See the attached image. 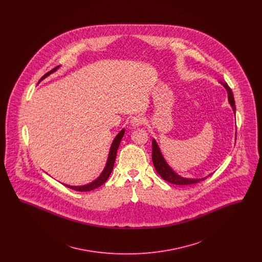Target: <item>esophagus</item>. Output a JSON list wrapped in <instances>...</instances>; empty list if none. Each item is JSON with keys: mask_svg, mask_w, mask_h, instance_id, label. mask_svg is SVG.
<instances>
[{"mask_svg": "<svg viewBox=\"0 0 262 262\" xmlns=\"http://www.w3.org/2000/svg\"><path fill=\"white\" fill-rule=\"evenodd\" d=\"M143 124V118L141 116H135L130 119V125L133 127H137Z\"/></svg>", "mask_w": 262, "mask_h": 262, "instance_id": "34e87169", "label": "esophagus"}]
</instances>
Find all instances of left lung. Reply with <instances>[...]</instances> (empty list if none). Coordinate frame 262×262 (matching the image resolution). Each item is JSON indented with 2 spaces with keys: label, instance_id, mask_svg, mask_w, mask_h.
<instances>
[{
  "label": "left lung",
  "instance_id": "left-lung-1",
  "mask_svg": "<svg viewBox=\"0 0 262 262\" xmlns=\"http://www.w3.org/2000/svg\"><path fill=\"white\" fill-rule=\"evenodd\" d=\"M220 83L224 86L225 89L227 90L228 93V101L233 109V112L236 116V105H235V99H234V95L233 92L231 90V88L228 86V84L226 82L220 81ZM152 161L153 165L155 167V170L157 171V173L160 174V177L163 180L174 184V185H179V186H187V185H192V184H196L200 181H203L205 179H207L211 174L201 178V179H192V178H185L182 177L179 174H177L174 170L169 166V164L165 160L164 156H163L162 152L160 150V147L158 145V143L156 142L155 139L152 140Z\"/></svg>",
  "mask_w": 262,
  "mask_h": 262
}]
</instances>
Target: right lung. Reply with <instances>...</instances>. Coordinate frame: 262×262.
I'll return each instance as SVG.
<instances>
[{
  "label": "right lung",
  "mask_w": 262,
  "mask_h": 262,
  "mask_svg": "<svg viewBox=\"0 0 262 262\" xmlns=\"http://www.w3.org/2000/svg\"><path fill=\"white\" fill-rule=\"evenodd\" d=\"M59 68H60V66L56 67L55 69H53L49 73H47L46 75H43V76L41 77V79L39 80V82H40L41 80H43L44 78H46L47 76H49L51 74L55 73ZM125 128H123V129L116 136V137L114 138L112 145H111V147H110L109 154H108V159H107V162H106V166L104 167V170L102 171V173L100 174L99 177H98L97 179H95V180L92 181L91 183L86 184V185H83V186H70V185H66V184H62V185H64L66 187H70V188H72V189L77 190V191H90V190H92V189H95V188H97V187H101V186L108 180L109 176L112 173L114 163H115V160H116L117 151H118V148H119V146H120L121 140H122V138H123L124 135H125Z\"/></svg>",
  "instance_id": "add662e5"
}]
</instances>
